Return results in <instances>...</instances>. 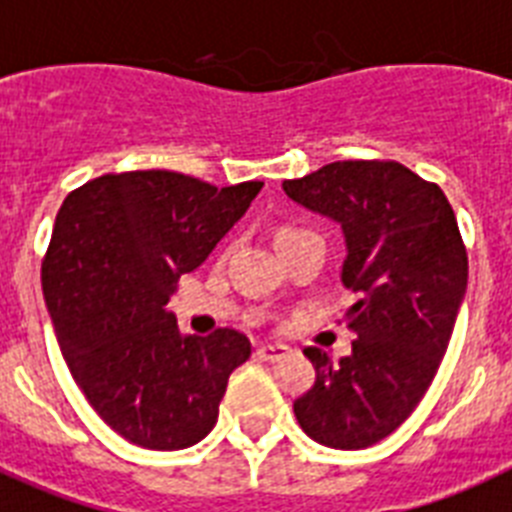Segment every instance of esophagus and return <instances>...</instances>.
<instances>
[{"mask_svg": "<svg viewBox=\"0 0 512 512\" xmlns=\"http://www.w3.org/2000/svg\"><path fill=\"white\" fill-rule=\"evenodd\" d=\"M289 354L286 346H278V343H263V346H257L255 356L260 362H281L283 356Z\"/></svg>", "mask_w": 512, "mask_h": 512, "instance_id": "esophagus-1", "label": "esophagus"}]
</instances>
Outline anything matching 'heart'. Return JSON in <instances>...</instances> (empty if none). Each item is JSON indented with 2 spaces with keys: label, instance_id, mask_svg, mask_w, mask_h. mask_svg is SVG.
<instances>
[{
  "label": "heart",
  "instance_id": "b5f03b06",
  "mask_svg": "<svg viewBox=\"0 0 512 512\" xmlns=\"http://www.w3.org/2000/svg\"><path fill=\"white\" fill-rule=\"evenodd\" d=\"M296 231H302V229H283L281 234H278V239H283V236H291V234H296Z\"/></svg>",
  "mask_w": 512,
  "mask_h": 512
}]
</instances>
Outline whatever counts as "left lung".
<instances>
[{"instance_id":"8db88e82","label":"left lung","mask_w":512,"mask_h":512,"mask_svg":"<svg viewBox=\"0 0 512 512\" xmlns=\"http://www.w3.org/2000/svg\"><path fill=\"white\" fill-rule=\"evenodd\" d=\"M283 192L341 223L351 354L309 346L315 385L294 401L320 445L362 450L401 427L435 380L466 294L468 257L445 192L398 161H336Z\"/></svg>"}]
</instances>
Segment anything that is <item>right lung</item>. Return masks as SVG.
I'll return each instance as SVG.
<instances>
[{"label": "right lung", "instance_id": "obj_1", "mask_svg": "<svg viewBox=\"0 0 512 512\" xmlns=\"http://www.w3.org/2000/svg\"><path fill=\"white\" fill-rule=\"evenodd\" d=\"M260 190L150 169L103 174L64 197L41 265L46 307L77 388L132 445L203 440L252 354L239 330L182 336L166 304Z\"/></svg>", "mask_w": 512, "mask_h": 512}]
</instances>
